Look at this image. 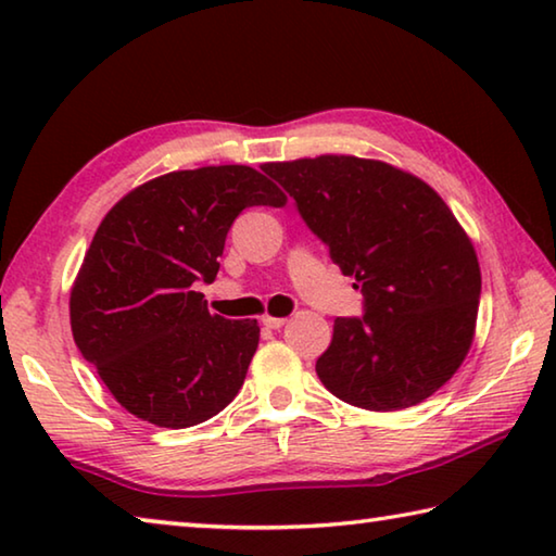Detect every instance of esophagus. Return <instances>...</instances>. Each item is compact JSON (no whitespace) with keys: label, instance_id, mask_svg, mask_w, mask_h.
I'll return each instance as SVG.
<instances>
[{"label":"esophagus","instance_id":"obj_1","mask_svg":"<svg viewBox=\"0 0 556 556\" xmlns=\"http://www.w3.org/2000/svg\"><path fill=\"white\" fill-rule=\"evenodd\" d=\"M287 324V318H277V316H262V326L269 328V331H279L281 326Z\"/></svg>","mask_w":556,"mask_h":556}]
</instances>
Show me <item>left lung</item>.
Segmentation results:
<instances>
[{"label":"left lung","mask_w":556,"mask_h":556,"mask_svg":"<svg viewBox=\"0 0 556 556\" xmlns=\"http://www.w3.org/2000/svg\"><path fill=\"white\" fill-rule=\"evenodd\" d=\"M301 220L355 277L363 316L336 318L316 361L326 390L392 412L434 394L464 363L481 299L473 244L421 178L357 156L265 164Z\"/></svg>","instance_id":"8db88e82"}]
</instances>
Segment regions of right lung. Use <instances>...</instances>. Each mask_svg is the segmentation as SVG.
I'll use <instances>...</instances> for the list:
<instances>
[{
  "label": "right lung",
  "mask_w": 556,
  "mask_h": 556,
  "mask_svg": "<svg viewBox=\"0 0 556 556\" xmlns=\"http://www.w3.org/2000/svg\"><path fill=\"white\" fill-rule=\"evenodd\" d=\"M285 203L265 174L232 164L159 176L105 215L71 291V328L127 412L186 429L235 400L260 326L211 316L193 289L218 275L244 208Z\"/></svg>",
  "instance_id": "add662e5"
}]
</instances>
